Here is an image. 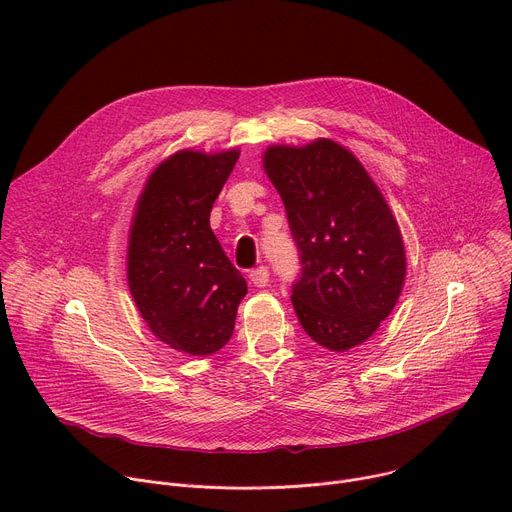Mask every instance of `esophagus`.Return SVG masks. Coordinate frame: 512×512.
I'll return each instance as SVG.
<instances>
[{"mask_svg": "<svg viewBox=\"0 0 512 512\" xmlns=\"http://www.w3.org/2000/svg\"><path fill=\"white\" fill-rule=\"evenodd\" d=\"M249 280H251V284L257 286V288H265L267 282H269V269H267L265 265L253 269L251 274H249Z\"/></svg>", "mask_w": 512, "mask_h": 512, "instance_id": "obj_1", "label": "esophagus"}]
</instances>
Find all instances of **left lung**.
I'll use <instances>...</instances> for the list:
<instances>
[{
  "mask_svg": "<svg viewBox=\"0 0 512 512\" xmlns=\"http://www.w3.org/2000/svg\"><path fill=\"white\" fill-rule=\"evenodd\" d=\"M263 168L298 247L292 304L302 329L331 352L360 346L389 317L405 280L401 232L383 193L331 140L269 146Z\"/></svg>",
  "mask_w": 512,
  "mask_h": 512,
  "instance_id": "1",
  "label": "left lung"
}]
</instances>
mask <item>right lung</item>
Segmentation results:
<instances>
[{"mask_svg": "<svg viewBox=\"0 0 512 512\" xmlns=\"http://www.w3.org/2000/svg\"><path fill=\"white\" fill-rule=\"evenodd\" d=\"M238 150H181L160 162L135 206L127 282L160 342L189 356L218 352L234 331L247 282L210 228Z\"/></svg>", "mask_w": 512, "mask_h": 512, "instance_id": "obj_1", "label": "right lung"}]
</instances>
